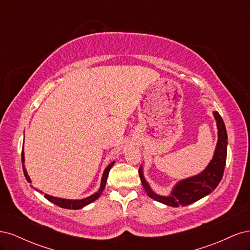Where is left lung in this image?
<instances>
[{
	"label": "left lung",
	"instance_id": "1",
	"mask_svg": "<svg viewBox=\"0 0 250 250\" xmlns=\"http://www.w3.org/2000/svg\"><path fill=\"white\" fill-rule=\"evenodd\" d=\"M218 127V143L215 150L213 160L210 161L207 169L199 175L180 181L174 188L173 192L168 197H164L151 191L150 187L143 176L142 167L139 169V175L142 181L144 190L150 198L158 202L167 204L170 207L188 206L195 201L201 199L204 196L213 192L220 183L226 164V154H228V133L221 116L218 111L214 112Z\"/></svg>",
	"mask_w": 250,
	"mask_h": 250
}]
</instances>
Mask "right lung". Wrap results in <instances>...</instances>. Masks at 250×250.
I'll list each match as a JSON object with an SVG mask.
<instances>
[{
  "label": "right lung",
  "mask_w": 250,
  "mask_h": 250,
  "mask_svg": "<svg viewBox=\"0 0 250 250\" xmlns=\"http://www.w3.org/2000/svg\"><path fill=\"white\" fill-rule=\"evenodd\" d=\"M24 161H25V157H24V151H21V163L24 164ZM113 164H115V162H111L108 167L105 169L104 173H103V176H102V181H101V187L99 188V191H98L97 193L93 194L92 196H89V197L87 198H84V199H81V200H70V199H62V198H57V197H53V196H50V195H47L44 194V197H46L49 201L53 202L54 204H56V206L60 207V208H69V209H78V208H81L83 207L87 206V204L92 203L93 201H95L96 199H98L100 197V195L102 194L104 188H105V185H106V180H107V177H108V173L111 169V167L113 166ZM22 171H24V174H25V177L27 179L28 183H31V180H30V177L27 174V171L24 167V165H22Z\"/></svg>",
  "instance_id": "obj_1"
}]
</instances>
